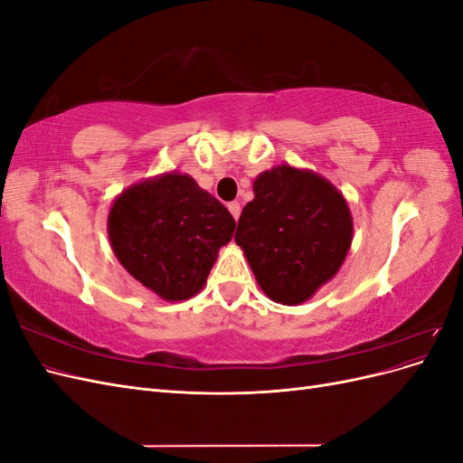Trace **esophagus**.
I'll return each mask as SVG.
<instances>
[{
	"label": "esophagus",
	"instance_id": "34e87169",
	"mask_svg": "<svg viewBox=\"0 0 463 463\" xmlns=\"http://www.w3.org/2000/svg\"><path fill=\"white\" fill-rule=\"evenodd\" d=\"M228 208H230L232 216H233L235 220H240V216H241V204L237 203V201H233V203H230V204H228Z\"/></svg>",
	"mask_w": 463,
	"mask_h": 463
}]
</instances>
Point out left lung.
Here are the masks:
<instances>
[{
  "mask_svg": "<svg viewBox=\"0 0 463 463\" xmlns=\"http://www.w3.org/2000/svg\"><path fill=\"white\" fill-rule=\"evenodd\" d=\"M235 232L260 289L299 305L335 276L352 247L354 220L342 193L322 175L276 165L253 184Z\"/></svg>",
  "mask_w": 463,
  "mask_h": 463,
  "instance_id": "obj_1",
  "label": "left lung"
}]
</instances>
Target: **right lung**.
I'll use <instances>...</instances> for the list:
<instances>
[{
	"instance_id": "right-lung-1",
	"label": "right lung",
	"mask_w": 463,
	"mask_h": 463,
	"mask_svg": "<svg viewBox=\"0 0 463 463\" xmlns=\"http://www.w3.org/2000/svg\"><path fill=\"white\" fill-rule=\"evenodd\" d=\"M235 220L185 174H162L125 189L108 216L109 243L137 282L165 301L199 293Z\"/></svg>"
}]
</instances>
